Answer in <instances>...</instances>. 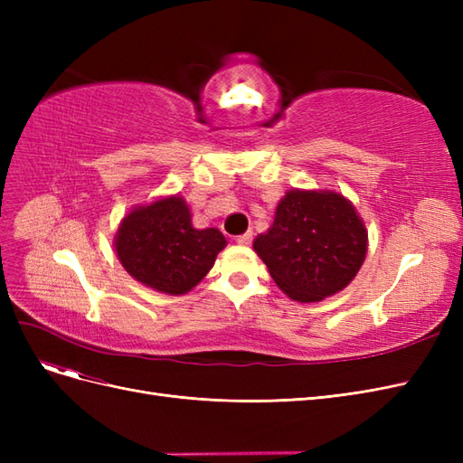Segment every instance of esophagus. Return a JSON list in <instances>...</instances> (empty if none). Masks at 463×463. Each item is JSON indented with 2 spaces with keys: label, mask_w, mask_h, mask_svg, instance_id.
Here are the masks:
<instances>
[{
  "label": "esophagus",
  "mask_w": 463,
  "mask_h": 463,
  "mask_svg": "<svg viewBox=\"0 0 463 463\" xmlns=\"http://www.w3.org/2000/svg\"><path fill=\"white\" fill-rule=\"evenodd\" d=\"M237 243H240V245H249L250 241H253V232H245L243 235H240V237H237V240H235Z\"/></svg>",
  "instance_id": "34e87169"
}]
</instances>
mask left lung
<instances>
[{"label": "left lung", "instance_id": "obj_1", "mask_svg": "<svg viewBox=\"0 0 463 463\" xmlns=\"http://www.w3.org/2000/svg\"><path fill=\"white\" fill-rule=\"evenodd\" d=\"M367 240L365 223L344 194L291 189L253 247L289 299L317 303L357 276Z\"/></svg>", "mask_w": 463, "mask_h": 463}]
</instances>
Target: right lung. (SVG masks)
I'll return each mask as SVG.
<instances>
[{"label":"right lung","mask_w":463,"mask_h":463,"mask_svg":"<svg viewBox=\"0 0 463 463\" xmlns=\"http://www.w3.org/2000/svg\"><path fill=\"white\" fill-rule=\"evenodd\" d=\"M226 243L216 228H193L191 210L177 194L135 206L114 240L123 269L167 296H184L197 286Z\"/></svg>","instance_id":"right-lung-1"}]
</instances>
